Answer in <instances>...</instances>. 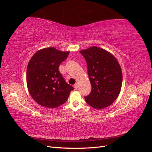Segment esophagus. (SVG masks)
<instances>
[{"label":"esophagus","mask_w":152,"mask_h":152,"mask_svg":"<svg viewBox=\"0 0 152 152\" xmlns=\"http://www.w3.org/2000/svg\"><path fill=\"white\" fill-rule=\"evenodd\" d=\"M73 87H74L75 89H77L78 88V85H77V84H75L74 86H73Z\"/></svg>","instance_id":"obj_1"}]
</instances>
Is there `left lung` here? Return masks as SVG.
Returning <instances> with one entry per match:
<instances>
[{
  "mask_svg": "<svg viewBox=\"0 0 152 152\" xmlns=\"http://www.w3.org/2000/svg\"><path fill=\"white\" fill-rule=\"evenodd\" d=\"M80 53L87 65V73L92 86L86 102L96 109L111 105L121 90L122 73L120 65L113 54L104 49L93 46Z\"/></svg>",
  "mask_w": 152,
  "mask_h": 152,
  "instance_id": "left-lung-1",
  "label": "left lung"
}]
</instances>
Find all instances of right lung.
I'll list each match as a JSON object with an SVG mask.
<instances>
[{
    "instance_id": "1",
    "label": "right lung",
    "mask_w": 152,
    "mask_h": 152,
    "mask_svg": "<svg viewBox=\"0 0 152 152\" xmlns=\"http://www.w3.org/2000/svg\"><path fill=\"white\" fill-rule=\"evenodd\" d=\"M69 53L47 48L37 51L30 59L26 70L27 87L31 98L42 107L54 108L63 104L73 90L58 68Z\"/></svg>"
}]
</instances>
